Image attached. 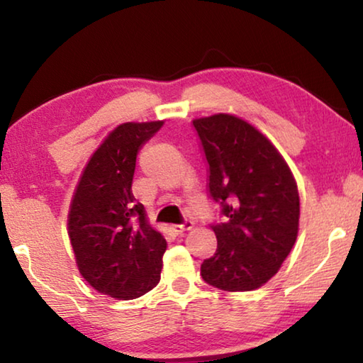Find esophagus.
<instances>
[{"mask_svg":"<svg viewBox=\"0 0 363 363\" xmlns=\"http://www.w3.org/2000/svg\"><path fill=\"white\" fill-rule=\"evenodd\" d=\"M192 221H184L182 225H172L171 226V231L174 235H182V233H186V231H189L192 228Z\"/></svg>","mask_w":363,"mask_h":363,"instance_id":"1","label":"esophagus"}]
</instances>
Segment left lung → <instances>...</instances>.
<instances>
[{"mask_svg": "<svg viewBox=\"0 0 363 363\" xmlns=\"http://www.w3.org/2000/svg\"><path fill=\"white\" fill-rule=\"evenodd\" d=\"M208 164V197L223 221L210 223L216 251L200 266L205 282L250 291L272 279L298 233V187L259 130L230 113L192 122Z\"/></svg>", "mask_w": 363, "mask_h": 363, "instance_id": "1", "label": "left lung"}]
</instances>
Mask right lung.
Here are the masks:
<instances>
[{"instance_id":"right-lung-1","label":"right lung","mask_w":363,"mask_h":363,"mask_svg":"<svg viewBox=\"0 0 363 363\" xmlns=\"http://www.w3.org/2000/svg\"><path fill=\"white\" fill-rule=\"evenodd\" d=\"M163 122L122 123L86 164L68 213L78 269L91 286L133 300L161 279L166 240L151 228L132 194L137 155Z\"/></svg>"}]
</instances>
